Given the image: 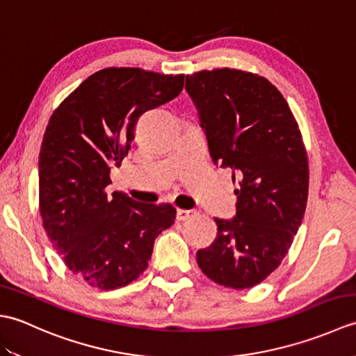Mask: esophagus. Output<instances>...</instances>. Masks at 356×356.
Listing matches in <instances>:
<instances>
[{"instance_id":"34e87169","label":"esophagus","mask_w":356,"mask_h":356,"mask_svg":"<svg viewBox=\"0 0 356 356\" xmlns=\"http://www.w3.org/2000/svg\"><path fill=\"white\" fill-rule=\"evenodd\" d=\"M195 213L194 211H191V209H182V208H179L177 209V220L179 222H185V220H188V218L190 217H193Z\"/></svg>"}]
</instances>
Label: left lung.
<instances>
[{
    "label": "left lung",
    "mask_w": 356,
    "mask_h": 356,
    "mask_svg": "<svg viewBox=\"0 0 356 356\" xmlns=\"http://www.w3.org/2000/svg\"><path fill=\"white\" fill-rule=\"evenodd\" d=\"M214 163L238 180L237 216L214 218L217 237L197 251L214 283L248 289L274 272L303 220L309 163L303 136L283 95L257 73L237 69L186 74ZM232 172V182H236Z\"/></svg>",
    "instance_id": "left-lung-1"
}]
</instances>
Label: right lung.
<instances>
[{
    "label": "right lung",
    "mask_w": 356,
    "mask_h": 356,
    "mask_svg": "<svg viewBox=\"0 0 356 356\" xmlns=\"http://www.w3.org/2000/svg\"><path fill=\"white\" fill-rule=\"evenodd\" d=\"M185 74L108 67L88 76L53 111L40 151V213L51 246L74 275L101 291L134 282L170 228V203L107 194L110 168L131 149L138 119L172 101Z\"/></svg>",
    "instance_id": "obj_1"
}]
</instances>
